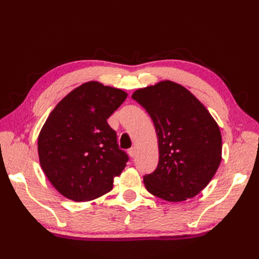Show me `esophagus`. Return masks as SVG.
<instances>
[{
    "label": "esophagus",
    "instance_id": "esophagus-1",
    "mask_svg": "<svg viewBox=\"0 0 259 259\" xmlns=\"http://www.w3.org/2000/svg\"><path fill=\"white\" fill-rule=\"evenodd\" d=\"M128 154H130L131 158H134V156L136 155V148L132 147L131 149H128Z\"/></svg>",
    "mask_w": 259,
    "mask_h": 259
}]
</instances>
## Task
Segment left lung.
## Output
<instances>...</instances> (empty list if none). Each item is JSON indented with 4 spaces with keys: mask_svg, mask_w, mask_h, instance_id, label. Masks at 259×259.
Wrapping results in <instances>:
<instances>
[{
    "mask_svg": "<svg viewBox=\"0 0 259 259\" xmlns=\"http://www.w3.org/2000/svg\"><path fill=\"white\" fill-rule=\"evenodd\" d=\"M132 98L153 121L159 163L144 176L146 189L168 202L199 194L222 161V134L206 108L184 86L163 81L137 90Z\"/></svg>",
    "mask_w": 259,
    "mask_h": 259,
    "instance_id": "8db88e82",
    "label": "left lung"
}]
</instances>
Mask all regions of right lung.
Here are the masks:
<instances>
[{
    "mask_svg": "<svg viewBox=\"0 0 259 259\" xmlns=\"http://www.w3.org/2000/svg\"><path fill=\"white\" fill-rule=\"evenodd\" d=\"M127 94L98 82L84 83L55 107L37 140L46 177L64 197L94 200L110 191L128 161L108 124Z\"/></svg>",
    "mask_w": 259,
    "mask_h": 259,
    "instance_id": "obj_1",
    "label": "right lung"
}]
</instances>
